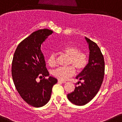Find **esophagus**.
Segmentation results:
<instances>
[{
  "instance_id": "1",
  "label": "esophagus",
  "mask_w": 122,
  "mask_h": 122,
  "mask_svg": "<svg viewBox=\"0 0 122 122\" xmlns=\"http://www.w3.org/2000/svg\"><path fill=\"white\" fill-rule=\"evenodd\" d=\"M58 82L63 83H66V81H62V80H58Z\"/></svg>"
}]
</instances>
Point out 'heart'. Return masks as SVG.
<instances>
[{"label":"heart","instance_id":"heart-1","mask_svg":"<svg viewBox=\"0 0 122 122\" xmlns=\"http://www.w3.org/2000/svg\"><path fill=\"white\" fill-rule=\"evenodd\" d=\"M61 52L69 57L68 64L72 65L65 67H58L52 71V74L60 80H66L73 76L75 73V69L81 71L86 67L89 62V57L86 53L79 51L77 47L69 45L61 49ZM47 64L49 66H53L56 64V56L51 53L47 58Z\"/></svg>","mask_w":122,"mask_h":122}]
</instances>
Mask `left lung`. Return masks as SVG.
<instances>
[{
  "label": "left lung",
  "mask_w": 122,
  "mask_h": 122,
  "mask_svg": "<svg viewBox=\"0 0 122 122\" xmlns=\"http://www.w3.org/2000/svg\"><path fill=\"white\" fill-rule=\"evenodd\" d=\"M85 39L90 50L89 62L76 77L84 81L79 86H76L75 90L67 95L71 102L80 106L87 104L96 96L102 83L105 71L104 59L100 49L96 43L86 37Z\"/></svg>",
  "instance_id": "obj_1"
}]
</instances>
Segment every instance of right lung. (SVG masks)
I'll use <instances>...</instances> for the list:
<instances>
[{
	"mask_svg": "<svg viewBox=\"0 0 122 122\" xmlns=\"http://www.w3.org/2000/svg\"><path fill=\"white\" fill-rule=\"evenodd\" d=\"M53 31L39 29L18 45L12 61L11 74L17 92L26 103L38 108L49 101L53 86L57 79L49 76L41 45ZM49 76L48 79L45 77ZM44 77L40 82L37 77Z\"/></svg>",
	"mask_w": 122,
	"mask_h": 122,
	"instance_id": "right-lung-1",
	"label": "right lung"
}]
</instances>
